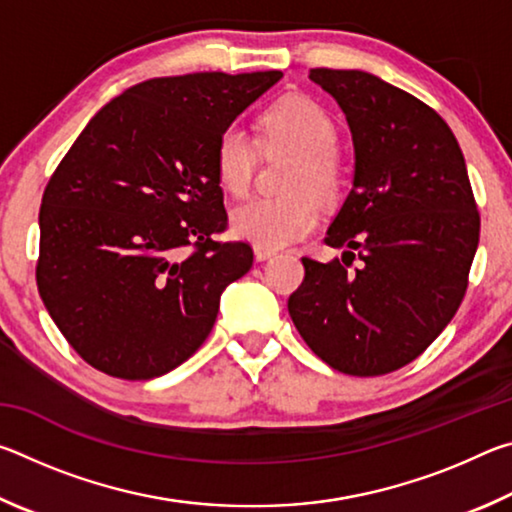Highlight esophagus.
<instances>
[{
    "mask_svg": "<svg viewBox=\"0 0 512 512\" xmlns=\"http://www.w3.org/2000/svg\"><path fill=\"white\" fill-rule=\"evenodd\" d=\"M275 255V250H268V248H259L255 246V259L257 262H266V259H271Z\"/></svg>",
    "mask_w": 512,
    "mask_h": 512,
    "instance_id": "1",
    "label": "esophagus"
}]
</instances>
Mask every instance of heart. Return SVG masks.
Wrapping results in <instances>:
<instances>
[{"label": "heart", "instance_id": "obj_1", "mask_svg": "<svg viewBox=\"0 0 512 512\" xmlns=\"http://www.w3.org/2000/svg\"><path fill=\"white\" fill-rule=\"evenodd\" d=\"M262 137L271 151H289L298 162L287 178L289 196L248 198L230 214L239 239L259 248H282L305 239L318 223L309 196L329 201L339 192L341 171L336 158V126L332 117L307 97H284L264 112ZM214 169L225 192L246 194L255 173V146L239 126H228L216 140Z\"/></svg>", "mask_w": 512, "mask_h": 512}]
</instances>
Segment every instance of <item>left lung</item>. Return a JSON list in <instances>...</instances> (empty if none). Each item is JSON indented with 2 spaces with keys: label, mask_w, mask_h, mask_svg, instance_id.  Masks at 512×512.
<instances>
[{
  "label": "left lung",
  "mask_w": 512,
  "mask_h": 512,
  "mask_svg": "<svg viewBox=\"0 0 512 512\" xmlns=\"http://www.w3.org/2000/svg\"><path fill=\"white\" fill-rule=\"evenodd\" d=\"M309 79L345 112L354 180L325 237L343 257H302L289 314L327 366L386 375L418 359L461 307L479 210L461 146L427 103L359 69L318 67Z\"/></svg>",
  "instance_id": "obj_1"
}]
</instances>
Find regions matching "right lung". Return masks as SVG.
<instances>
[{"label": "right lung", "mask_w": 512, "mask_h": 512, "mask_svg": "<svg viewBox=\"0 0 512 512\" xmlns=\"http://www.w3.org/2000/svg\"><path fill=\"white\" fill-rule=\"evenodd\" d=\"M282 72H198L106 103L49 178L40 205V298L92 368L153 379L210 336L223 289L253 266L228 228L219 135Z\"/></svg>", "instance_id": "right-lung-1"}]
</instances>
